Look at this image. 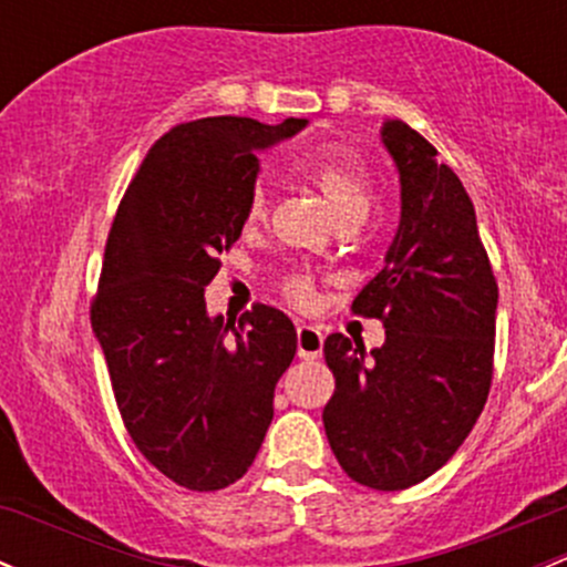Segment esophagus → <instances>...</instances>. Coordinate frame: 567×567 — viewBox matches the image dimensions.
Listing matches in <instances>:
<instances>
[{"mask_svg":"<svg viewBox=\"0 0 567 567\" xmlns=\"http://www.w3.org/2000/svg\"><path fill=\"white\" fill-rule=\"evenodd\" d=\"M298 341V358L301 360H317L322 352V333L315 326H298L296 328Z\"/></svg>","mask_w":567,"mask_h":567,"instance_id":"esophagus-1","label":"esophagus"}]
</instances>
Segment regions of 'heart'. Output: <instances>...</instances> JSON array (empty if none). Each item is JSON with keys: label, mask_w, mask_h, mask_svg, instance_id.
Returning <instances> with one entry per match:
<instances>
[{"label": "heart", "mask_w": 567, "mask_h": 567, "mask_svg": "<svg viewBox=\"0 0 567 567\" xmlns=\"http://www.w3.org/2000/svg\"><path fill=\"white\" fill-rule=\"evenodd\" d=\"M296 172L307 179L312 188L322 193V198L328 202V207L333 209V215L341 220H363L369 215L371 196V174L365 169L363 161L350 151H339V147H326V151H312L303 153L296 161ZM266 217V190L255 188L250 193V202L245 209V223L247 226H258ZM279 290L296 307H312L315 303V279L312 274L293 269L282 277Z\"/></svg>", "instance_id": "b5f03b06"}]
</instances>
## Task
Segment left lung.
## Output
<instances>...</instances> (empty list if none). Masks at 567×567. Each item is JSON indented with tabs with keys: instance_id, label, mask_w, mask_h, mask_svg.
Returning <instances> with one entry per match:
<instances>
[{
	"instance_id": "1",
	"label": "left lung",
	"mask_w": 567,
	"mask_h": 567,
	"mask_svg": "<svg viewBox=\"0 0 567 567\" xmlns=\"http://www.w3.org/2000/svg\"><path fill=\"white\" fill-rule=\"evenodd\" d=\"M401 174V223L384 269L352 312L377 317L384 344L331 333L336 390L322 409L344 474L382 493L435 474L476 425L493 384L497 282L474 204L439 151L403 121L382 126Z\"/></svg>"
}]
</instances>
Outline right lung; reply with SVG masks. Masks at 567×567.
I'll return each mask as SVG.
<instances>
[{"mask_svg":"<svg viewBox=\"0 0 567 567\" xmlns=\"http://www.w3.org/2000/svg\"><path fill=\"white\" fill-rule=\"evenodd\" d=\"M303 126L177 123L147 151L112 220L91 326L136 450L185 489L213 493L247 474L293 363L288 315L255 303L226 322L207 315L204 288L241 236L258 151Z\"/></svg>","mask_w":567,"mask_h":567,"instance_id":"1","label":"right lung"}]
</instances>
